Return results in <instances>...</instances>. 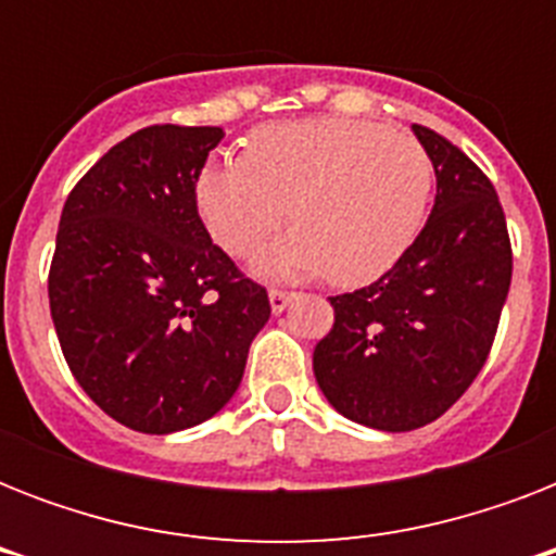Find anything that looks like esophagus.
<instances>
[{"instance_id": "esophagus-1", "label": "esophagus", "mask_w": 556, "mask_h": 556, "mask_svg": "<svg viewBox=\"0 0 556 556\" xmlns=\"http://www.w3.org/2000/svg\"><path fill=\"white\" fill-rule=\"evenodd\" d=\"M268 300H270V312L279 314V312H286V305L294 300V294H291V291H279V288H270Z\"/></svg>"}]
</instances>
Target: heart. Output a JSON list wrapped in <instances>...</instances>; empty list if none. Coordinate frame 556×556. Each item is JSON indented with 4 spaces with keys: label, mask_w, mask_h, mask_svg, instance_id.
<instances>
[{
    "label": "heart",
    "mask_w": 556,
    "mask_h": 556,
    "mask_svg": "<svg viewBox=\"0 0 556 556\" xmlns=\"http://www.w3.org/2000/svg\"><path fill=\"white\" fill-rule=\"evenodd\" d=\"M432 161L418 138L349 117L262 126L248 155L210 161L195 204L210 236L239 260L288 222L260 270L274 279L326 277L366 286L418 239L432 195Z\"/></svg>",
    "instance_id": "heart-1"
}]
</instances>
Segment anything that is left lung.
<instances>
[{"label": "left lung", "mask_w": 556, "mask_h": 556, "mask_svg": "<svg viewBox=\"0 0 556 556\" xmlns=\"http://www.w3.org/2000/svg\"><path fill=\"white\" fill-rule=\"evenodd\" d=\"M435 167V204L378 282L329 296L334 326L314 378L340 415L406 432L444 415L491 355L510 288L508 222L491 178L444 135L415 124Z\"/></svg>", "instance_id": "left-lung-1"}]
</instances>
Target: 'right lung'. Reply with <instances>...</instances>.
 I'll list each match as a JSON object with an SVG mask.
<instances>
[{"label":"right lung","mask_w":556,"mask_h":556,"mask_svg":"<svg viewBox=\"0 0 556 556\" xmlns=\"http://www.w3.org/2000/svg\"><path fill=\"white\" fill-rule=\"evenodd\" d=\"M218 126L155 124L115 143L65 199L48 303L83 392L129 430L207 421L242 383L268 291L213 244L195 204Z\"/></svg>","instance_id":"right-lung-1"}]
</instances>
